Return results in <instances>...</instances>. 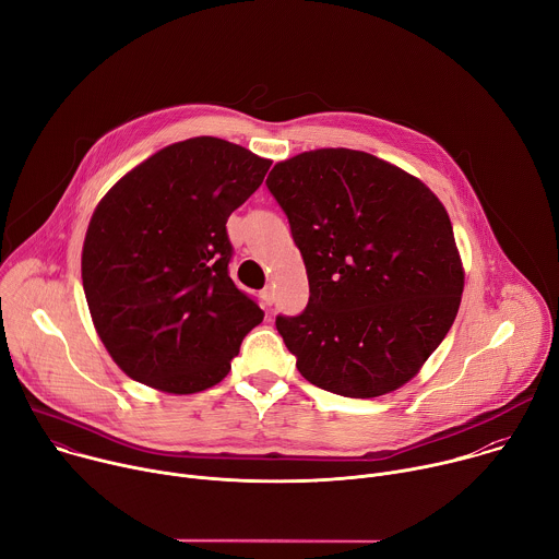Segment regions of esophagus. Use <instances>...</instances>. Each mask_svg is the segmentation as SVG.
I'll return each instance as SVG.
<instances>
[{"mask_svg":"<svg viewBox=\"0 0 559 559\" xmlns=\"http://www.w3.org/2000/svg\"><path fill=\"white\" fill-rule=\"evenodd\" d=\"M261 298H263L265 305H274V289H272V287H265V289L261 292Z\"/></svg>","mask_w":559,"mask_h":559,"instance_id":"1","label":"esophagus"}]
</instances>
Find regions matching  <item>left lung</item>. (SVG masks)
I'll return each mask as SVG.
<instances>
[{"label":"left lung","instance_id":"left-lung-1","mask_svg":"<svg viewBox=\"0 0 559 559\" xmlns=\"http://www.w3.org/2000/svg\"><path fill=\"white\" fill-rule=\"evenodd\" d=\"M265 183L309 281L302 313L276 316L302 378L345 397L409 382L451 330L464 289L440 199L405 170L347 147L296 154Z\"/></svg>","mask_w":559,"mask_h":559}]
</instances>
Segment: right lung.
<instances>
[{
    "label": "right lung",
    "mask_w": 559,
    "mask_h": 559,
    "mask_svg": "<svg viewBox=\"0 0 559 559\" xmlns=\"http://www.w3.org/2000/svg\"><path fill=\"white\" fill-rule=\"evenodd\" d=\"M272 162L216 139L158 150L99 201L82 281L95 330L136 382L197 393L221 382L263 309L229 278L225 223Z\"/></svg>",
    "instance_id": "add662e5"
}]
</instances>
